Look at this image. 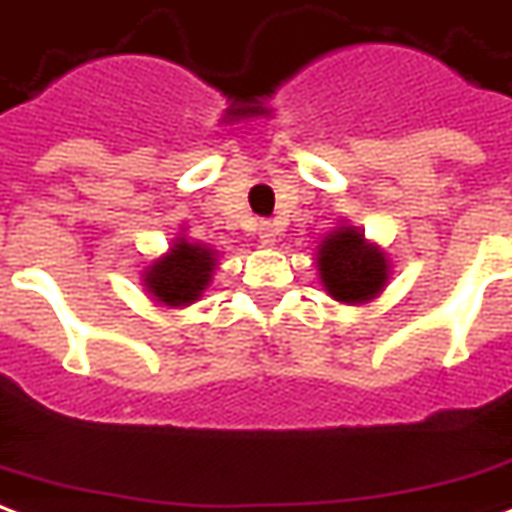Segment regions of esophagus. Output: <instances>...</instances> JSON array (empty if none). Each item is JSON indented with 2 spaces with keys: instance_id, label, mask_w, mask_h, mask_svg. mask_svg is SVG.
I'll use <instances>...</instances> for the list:
<instances>
[{
  "instance_id": "34e87169",
  "label": "esophagus",
  "mask_w": 512,
  "mask_h": 512,
  "mask_svg": "<svg viewBox=\"0 0 512 512\" xmlns=\"http://www.w3.org/2000/svg\"><path fill=\"white\" fill-rule=\"evenodd\" d=\"M257 236H260V241L266 246H274L276 238H279V227L274 222H263V225L257 227Z\"/></svg>"
}]
</instances>
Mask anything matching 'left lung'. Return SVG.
Masks as SVG:
<instances>
[{
	"label": "left lung",
	"instance_id": "left-lung-1",
	"mask_svg": "<svg viewBox=\"0 0 512 512\" xmlns=\"http://www.w3.org/2000/svg\"><path fill=\"white\" fill-rule=\"evenodd\" d=\"M317 274L333 301L361 306L380 298L391 279V257L350 222L328 230L317 244Z\"/></svg>",
	"mask_w": 512,
	"mask_h": 512
}]
</instances>
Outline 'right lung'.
<instances>
[{"label":"right lung","mask_w":512,"mask_h":512,"mask_svg":"<svg viewBox=\"0 0 512 512\" xmlns=\"http://www.w3.org/2000/svg\"><path fill=\"white\" fill-rule=\"evenodd\" d=\"M219 266V252L200 241H189L181 230L173 238L168 252L154 257L143 268V287L154 304L168 309H187L198 304L211 287L214 271Z\"/></svg>","instance_id":"1"}]
</instances>
